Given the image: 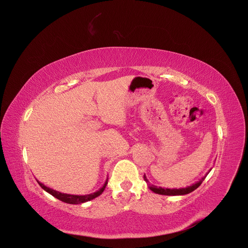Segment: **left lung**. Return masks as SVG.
<instances>
[{"label": "left lung", "mask_w": 248, "mask_h": 248, "mask_svg": "<svg viewBox=\"0 0 248 248\" xmlns=\"http://www.w3.org/2000/svg\"><path fill=\"white\" fill-rule=\"evenodd\" d=\"M211 170V169H210ZM210 170L209 171L204 175L201 179H199L198 182H196L195 184H193V185H191V186H186V187H181V189H164V187H161V186H154V185H150V182H149V179L147 178V176H146V174L143 175V179H144V182H146L147 184H148V186H149V189L151 190V191H153L154 193H156V194H159V195H167V196H181V195H186V194H189V193H191V192H193V191H195L196 189H197V187L202 184V182L204 181V178L206 177V175L210 172Z\"/></svg>", "instance_id": "obj_1"}]
</instances>
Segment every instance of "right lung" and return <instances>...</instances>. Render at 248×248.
<instances>
[{
	"mask_svg": "<svg viewBox=\"0 0 248 248\" xmlns=\"http://www.w3.org/2000/svg\"><path fill=\"white\" fill-rule=\"evenodd\" d=\"M37 182H38V184L40 185V186L42 187L43 190L46 191V192L49 193V194H51V195L53 196V197L57 198L58 200H61V201L65 202V203H69V204H82V203H85V202L90 201V200H92V199H94V198L98 197V196H99L102 192H104L105 189H106V186H107V185H108V178H107V181L105 182L104 186H102L98 191H96V192H94V193H92V194H89V195H71V194H64V193H61V192H58V191H55V190H53V189H50V187L46 186L44 184L40 183L39 181H37Z\"/></svg>",
	"mask_w": 248,
	"mask_h": 248,
	"instance_id": "add662e5",
	"label": "right lung"
}]
</instances>
